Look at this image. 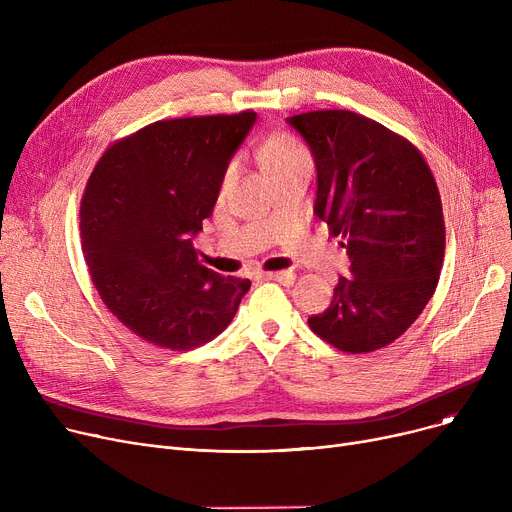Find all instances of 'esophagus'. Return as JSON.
Wrapping results in <instances>:
<instances>
[{"instance_id":"obj_1","label":"esophagus","mask_w":512,"mask_h":512,"mask_svg":"<svg viewBox=\"0 0 512 512\" xmlns=\"http://www.w3.org/2000/svg\"><path fill=\"white\" fill-rule=\"evenodd\" d=\"M263 278L280 282L282 286H292L294 280H297V276H294L292 272H267V274H263Z\"/></svg>"}]
</instances>
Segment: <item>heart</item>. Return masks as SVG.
<instances>
[{
    "instance_id": "b5f03b06",
    "label": "heart",
    "mask_w": 512,
    "mask_h": 512,
    "mask_svg": "<svg viewBox=\"0 0 512 512\" xmlns=\"http://www.w3.org/2000/svg\"><path fill=\"white\" fill-rule=\"evenodd\" d=\"M305 161H311L307 147L288 132L272 134V137L267 139V143L263 145V164H265V170L270 172V176H276L297 164H305ZM236 172H238V164L236 161H230L222 174L224 191L232 184Z\"/></svg>"
}]
</instances>
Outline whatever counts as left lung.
Masks as SVG:
<instances>
[{
    "label": "left lung",
    "mask_w": 512,
    "mask_h": 512,
    "mask_svg": "<svg viewBox=\"0 0 512 512\" xmlns=\"http://www.w3.org/2000/svg\"><path fill=\"white\" fill-rule=\"evenodd\" d=\"M286 122L313 153V211L342 238L353 274L309 328L338 351H378L409 330L438 286L446 230L434 174L413 143L361 114L317 110Z\"/></svg>",
    "instance_id": "obj_1"
}]
</instances>
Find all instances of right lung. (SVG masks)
I'll return each instance as SVG.
<instances>
[{
	"label": "right lung",
	"instance_id": "obj_1",
	"mask_svg": "<svg viewBox=\"0 0 512 512\" xmlns=\"http://www.w3.org/2000/svg\"><path fill=\"white\" fill-rule=\"evenodd\" d=\"M257 114L159 120L114 143L80 201V238L101 301L139 338L188 351L228 328L249 280L199 263L193 238Z\"/></svg>",
	"mask_w": 512,
	"mask_h": 512
}]
</instances>
